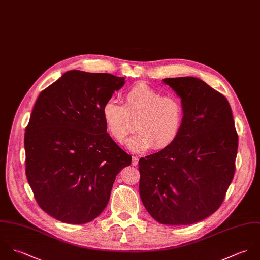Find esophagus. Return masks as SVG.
<instances>
[{"label":"esophagus","mask_w":260,"mask_h":260,"mask_svg":"<svg viewBox=\"0 0 260 260\" xmlns=\"http://www.w3.org/2000/svg\"><path fill=\"white\" fill-rule=\"evenodd\" d=\"M139 164V157L138 156H133V159H132V165L133 166H137Z\"/></svg>","instance_id":"1"}]
</instances>
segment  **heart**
<instances>
[{
	"label": "heart",
	"instance_id": "obj_1",
	"mask_svg": "<svg viewBox=\"0 0 260 260\" xmlns=\"http://www.w3.org/2000/svg\"><path fill=\"white\" fill-rule=\"evenodd\" d=\"M104 124L109 136L118 144L136 129L138 134L126 142L132 152L164 150L179 137L185 118L181 100L164 95L146 83H138L123 95V105L107 101L102 108Z\"/></svg>",
	"mask_w": 260,
	"mask_h": 260
}]
</instances>
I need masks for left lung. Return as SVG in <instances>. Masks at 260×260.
Returning <instances> with one entry per match:
<instances>
[{
    "instance_id": "8db88e82",
    "label": "left lung",
    "mask_w": 260,
    "mask_h": 260,
    "mask_svg": "<svg viewBox=\"0 0 260 260\" xmlns=\"http://www.w3.org/2000/svg\"><path fill=\"white\" fill-rule=\"evenodd\" d=\"M162 82L181 99L184 123L170 147L140 158V196L157 222L190 225L222 204L235 172L238 136L228 101L203 80Z\"/></svg>"
}]
</instances>
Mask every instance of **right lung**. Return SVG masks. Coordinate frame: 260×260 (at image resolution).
Here are the masks:
<instances>
[{
  "instance_id": "obj_1",
  "label": "right lung",
  "mask_w": 260,
  "mask_h": 260,
  "mask_svg": "<svg viewBox=\"0 0 260 260\" xmlns=\"http://www.w3.org/2000/svg\"><path fill=\"white\" fill-rule=\"evenodd\" d=\"M124 77L65 72L37 99L26 127V176L53 218L84 224L106 207L116 175L132 156L106 133L102 108Z\"/></svg>"
}]
</instances>
